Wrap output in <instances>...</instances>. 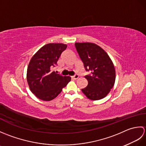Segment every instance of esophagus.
I'll use <instances>...</instances> for the list:
<instances>
[{"mask_svg": "<svg viewBox=\"0 0 146 146\" xmlns=\"http://www.w3.org/2000/svg\"><path fill=\"white\" fill-rule=\"evenodd\" d=\"M78 78H79V75H75V76H72V78L75 79V80H77Z\"/></svg>", "mask_w": 146, "mask_h": 146, "instance_id": "obj_1", "label": "esophagus"}]
</instances>
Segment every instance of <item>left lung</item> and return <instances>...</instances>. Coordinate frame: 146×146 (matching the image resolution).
I'll return each mask as SVG.
<instances>
[{
    "mask_svg": "<svg viewBox=\"0 0 146 146\" xmlns=\"http://www.w3.org/2000/svg\"><path fill=\"white\" fill-rule=\"evenodd\" d=\"M76 51L86 71L88 85L82 89L90 100H98L109 94L115 81V70L112 61L100 46L93 42H76Z\"/></svg>",
    "mask_w": 146,
    "mask_h": 146,
    "instance_id": "8db88e82",
    "label": "left lung"
}]
</instances>
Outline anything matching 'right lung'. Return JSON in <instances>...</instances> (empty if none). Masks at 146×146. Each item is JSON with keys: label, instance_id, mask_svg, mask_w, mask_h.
Masks as SVG:
<instances>
[{"label": "right lung", "instance_id": "1", "mask_svg": "<svg viewBox=\"0 0 146 146\" xmlns=\"http://www.w3.org/2000/svg\"><path fill=\"white\" fill-rule=\"evenodd\" d=\"M67 45L49 43L40 48L31 59L27 66V81L30 90L37 98L51 101L70 82L71 77L52 71Z\"/></svg>", "mask_w": 146, "mask_h": 146}]
</instances>
